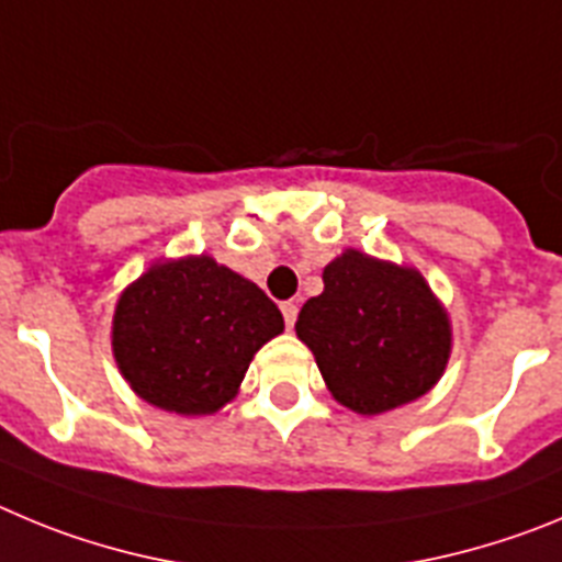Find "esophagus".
<instances>
[{"mask_svg": "<svg viewBox=\"0 0 562 562\" xmlns=\"http://www.w3.org/2000/svg\"><path fill=\"white\" fill-rule=\"evenodd\" d=\"M282 316H285V327H293L296 322V313H300V305L296 302H282Z\"/></svg>", "mask_w": 562, "mask_h": 562, "instance_id": "34e87169", "label": "esophagus"}]
</instances>
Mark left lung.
<instances>
[{
    "instance_id": "obj_1",
    "label": "left lung",
    "mask_w": 562,
    "mask_h": 562,
    "mask_svg": "<svg viewBox=\"0 0 562 562\" xmlns=\"http://www.w3.org/2000/svg\"><path fill=\"white\" fill-rule=\"evenodd\" d=\"M322 280L325 291L302 305L296 336L316 356L338 403L381 414L417 401L439 381L451 325L417 271L350 249Z\"/></svg>"
}]
</instances>
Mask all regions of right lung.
<instances>
[{"label": "right lung", "instance_id": "add662e5", "mask_svg": "<svg viewBox=\"0 0 562 562\" xmlns=\"http://www.w3.org/2000/svg\"><path fill=\"white\" fill-rule=\"evenodd\" d=\"M274 302L212 257L159 262L117 302L114 358L143 401L212 414L235 397L251 358L282 333Z\"/></svg>", "mask_w": 562, "mask_h": 562}]
</instances>
